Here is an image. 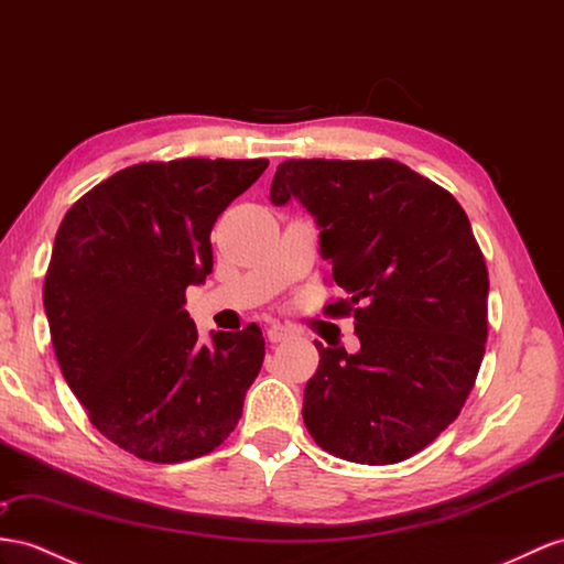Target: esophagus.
I'll use <instances>...</instances> for the list:
<instances>
[{
  "instance_id": "esophagus-1",
  "label": "esophagus",
  "mask_w": 564,
  "mask_h": 564,
  "mask_svg": "<svg viewBox=\"0 0 564 564\" xmlns=\"http://www.w3.org/2000/svg\"><path fill=\"white\" fill-rule=\"evenodd\" d=\"M291 336H293V330L288 328V326H283V324H271V326L267 328V338H269L271 343H281V340L291 338Z\"/></svg>"
}]
</instances>
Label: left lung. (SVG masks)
Masks as SVG:
<instances>
[{
	"label": "left lung",
	"instance_id": "1",
	"mask_svg": "<svg viewBox=\"0 0 564 564\" xmlns=\"http://www.w3.org/2000/svg\"><path fill=\"white\" fill-rule=\"evenodd\" d=\"M297 199L355 314L359 350H319L302 420L316 445L359 465L420 453L457 420L488 336V271L465 209L393 159H288L271 181L276 207Z\"/></svg>",
	"mask_w": 564,
	"mask_h": 564
}]
</instances>
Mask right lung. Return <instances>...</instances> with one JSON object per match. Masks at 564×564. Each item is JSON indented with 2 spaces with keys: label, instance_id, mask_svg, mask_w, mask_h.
Here are the masks:
<instances>
[{
  "label": "right lung",
  "instance_id": "1",
  "mask_svg": "<svg viewBox=\"0 0 564 564\" xmlns=\"http://www.w3.org/2000/svg\"><path fill=\"white\" fill-rule=\"evenodd\" d=\"M267 159L128 166L56 230L45 312L56 359L97 431L148 462L195 459L236 429L264 362L259 326L199 343L185 288L212 273V226Z\"/></svg>",
  "mask_w": 564,
  "mask_h": 564
}]
</instances>
